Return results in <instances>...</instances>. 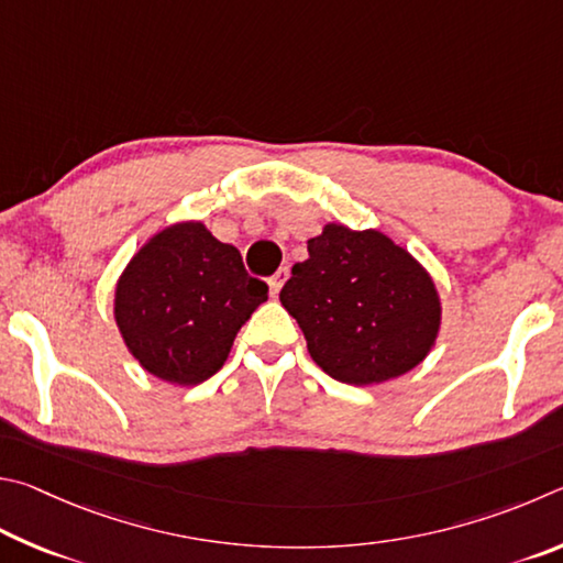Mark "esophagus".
<instances>
[{"label":"esophagus","mask_w":563,"mask_h":563,"mask_svg":"<svg viewBox=\"0 0 563 563\" xmlns=\"http://www.w3.org/2000/svg\"><path fill=\"white\" fill-rule=\"evenodd\" d=\"M289 279V266H282L279 272H276L272 279H269V291H272V297H276V294L282 291V287H284V282Z\"/></svg>","instance_id":"34e87169"}]
</instances>
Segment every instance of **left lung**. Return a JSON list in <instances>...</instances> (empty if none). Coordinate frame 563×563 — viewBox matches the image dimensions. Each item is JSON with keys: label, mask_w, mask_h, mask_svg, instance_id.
<instances>
[{"label": "left lung", "mask_w": 563, "mask_h": 563, "mask_svg": "<svg viewBox=\"0 0 563 563\" xmlns=\"http://www.w3.org/2000/svg\"><path fill=\"white\" fill-rule=\"evenodd\" d=\"M313 363L351 386L398 378L428 356L440 299L428 272L376 230L327 224L279 291Z\"/></svg>", "instance_id": "obj_1"}]
</instances>
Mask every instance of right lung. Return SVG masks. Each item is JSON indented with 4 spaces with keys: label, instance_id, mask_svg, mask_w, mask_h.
I'll list each match as a JSON object with an SVG mask.
<instances>
[{
    "label": "right lung",
    "instance_id": "right-lung-1",
    "mask_svg": "<svg viewBox=\"0 0 563 563\" xmlns=\"http://www.w3.org/2000/svg\"><path fill=\"white\" fill-rule=\"evenodd\" d=\"M266 291L246 274L236 246L214 240L202 222H180L128 264L115 289V321L147 373L195 386L224 366L236 331Z\"/></svg>",
    "mask_w": 563,
    "mask_h": 563
}]
</instances>
